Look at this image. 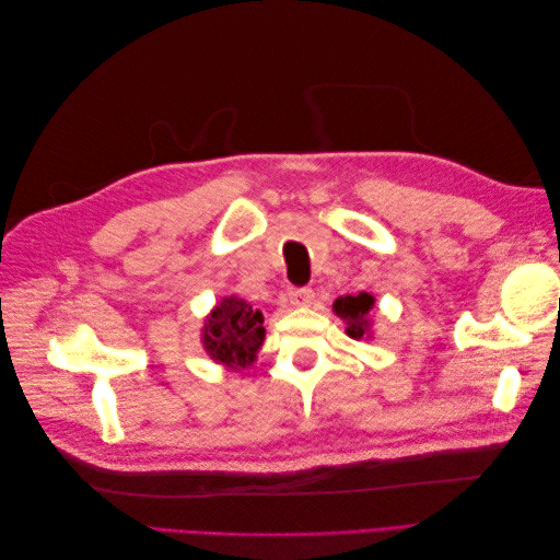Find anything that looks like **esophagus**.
I'll return each instance as SVG.
<instances>
[{"mask_svg":"<svg viewBox=\"0 0 560 560\" xmlns=\"http://www.w3.org/2000/svg\"><path fill=\"white\" fill-rule=\"evenodd\" d=\"M313 299H315L313 290H290V301L294 306H311Z\"/></svg>","mask_w":560,"mask_h":560,"instance_id":"obj_1","label":"esophagus"}]
</instances>
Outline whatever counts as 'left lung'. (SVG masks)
<instances>
[{
	"label": "left lung",
	"instance_id": "obj_1",
	"mask_svg": "<svg viewBox=\"0 0 560 560\" xmlns=\"http://www.w3.org/2000/svg\"><path fill=\"white\" fill-rule=\"evenodd\" d=\"M374 294H346L334 301V313L346 322V334L354 341H371L374 338Z\"/></svg>",
	"mask_w": 560,
	"mask_h": 560
}]
</instances>
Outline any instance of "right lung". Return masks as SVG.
Instances as JSON below:
<instances>
[{
	"mask_svg": "<svg viewBox=\"0 0 560 560\" xmlns=\"http://www.w3.org/2000/svg\"><path fill=\"white\" fill-rule=\"evenodd\" d=\"M264 341V315L254 311L245 299L224 296L202 319V350L214 364H222L229 371H241L257 362Z\"/></svg>",
	"mask_w": 560,
	"mask_h": 560,
	"instance_id": "add662e5",
	"label": "right lung"
}]
</instances>
